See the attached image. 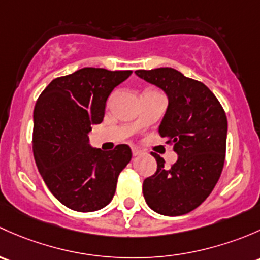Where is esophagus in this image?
I'll list each match as a JSON object with an SVG mask.
<instances>
[{
  "label": "esophagus",
  "mask_w": 260,
  "mask_h": 260,
  "mask_svg": "<svg viewBox=\"0 0 260 260\" xmlns=\"http://www.w3.org/2000/svg\"><path fill=\"white\" fill-rule=\"evenodd\" d=\"M131 151H133V155H134V156H138V155H140L141 152H143V151H141L140 149H139V148H135V146H134V148H131Z\"/></svg>",
  "instance_id": "34e87169"
}]
</instances>
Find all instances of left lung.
<instances>
[{
  "instance_id": "obj_1",
  "label": "left lung",
  "mask_w": 260,
  "mask_h": 260,
  "mask_svg": "<svg viewBox=\"0 0 260 260\" xmlns=\"http://www.w3.org/2000/svg\"><path fill=\"white\" fill-rule=\"evenodd\" d=\"M135 74L165 91L169 105L159 134L174 145L175 164L165 167L159 155L154 175L144 180L146 204L168 216L184 215L199 207L213 191L225 161L228 121L223 106L203 82L171 68Z\"/></svg>"
}]
</instances>
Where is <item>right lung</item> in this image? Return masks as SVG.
Segmentation results:
<instances>
[{
	"mask_svg": "<svg viewBox=\"0 0 260 260\" xmlns=\"http://www.w3.org/2000/svg\"><path fill=\"white\" fill-rule=\"evenodd\" d=\"M133 74L84 68L57 77L39 96L34 110L35 161L53 197L72 210L106 207L117 176L131 160L125 144L111 151L91 148V125L100 124L111 91Z\"/></svg>",
	"mask_w": 260,
	"mask_h": 260,
	"instance_id": "right-lung-1",
	"label": "right lung"
}]
</instances>
